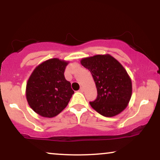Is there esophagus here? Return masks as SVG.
<instances>
[{"instance_id":"obj_1","label":"esophagus","mask_w":160,"mask_h":160,"mask_svg":"<svg viewBox=\"0 0 160 160\" xmlns=\"http://www.w3.org/2000/svg\"><path fill=\"white\" fill-rule=\"evenodd\" d=\"M79 91H80V92H83V91H84V88H82V87H81L80 90H79Z\"/></svg>"}]
</instances>
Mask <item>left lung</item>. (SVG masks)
Returning a JSON list of instances; mask_svg holds the SVG:
<instances>
[{
    "label": "left lung",
    "instance_id": "obj_1",
    "mask_svg": "<svg viewBox=\"0 0 160 160\" xmlns=\"http://www.w3.org/2000/svg\"><path fill=\"white\" fill-rule=\"evenodd\" d=\"M80 63L91 72L97 98L90 105L105 117H113L127 107L132 97V80L121 63L109 54L83 58Z\"/></svg>",
    "mask_w": 160,
    "mask_h": 160
}]
</instances>
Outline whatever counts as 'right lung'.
Wrapping results in <instances>:
<instances>
[{
    "mask_svg": "<svg viewBox=\"0 0 160 160\" xmlns=\"http://www.w3.org/2000/svg\"><path fill=\"white\" fill-rule=\"evenodd\" d=\"M69 61L54 58L37 66L28 80L27 102L39 116L52 118L67 107L74 91L64 77Z\"/></svg>",
    "mask_w": 160,
    "mask_h": 160,
    "instance_id": "add662e5",
    "label": "right lung"
}]
</instances>
